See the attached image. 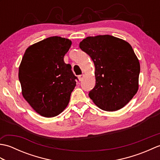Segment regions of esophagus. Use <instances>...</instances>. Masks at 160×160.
I'll return each mask as SVG.
<instances>
[{
  "label": "esophagus",
  "mask_w": 160,
  "mask_h": 160,
  "mask_svg": "<svg viewBox=\"0 0 160 160\" xmlns=\"http://www.w3.org/2000/svg\"><path fill=\"white\" fill-rule=\"evenodd\" d=\"M84 74L80 75V76H78V79H79L80 81H82V80L84 79Z\"/></svg>",
  "instance_id": "1"
}]
</instances>
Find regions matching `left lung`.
Returning a JSON list of instances; mask_svg holds the SVG:
<instances>
[{"instance_id":"left-lung-1","label":"left lung","mask_w":160,"mask_h":160,"mask_svg":"<svg viewBox=\"0 0 160 160\" xmlns=\"http://www.w3.org/2000/svg\"><path fill=\"white\" fill-rule=\"evenodd\" d=\"M95 65L96 85L89 96L101 109L115 111L138 92L140 62L130 44L110 35L89 36L80 42Z\"/></svg>"}]
</instances>
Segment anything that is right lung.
Wrapping results in <instances>:
<instances>
[{
	"label": "right lung",
	"mask_w": 160,
	"mask_h": 160,
	"mask_svg": "<svg viewBox=\"0 0 160 160\" xmlns=\"http://www.w3.org/2000/svg\"><path fill=\"white\" fill-rule=\"evenodd\" d=\"M70 40L52 36L29 46L19 66L18 78L23 98L36 113L55 117L65 109L77 77L64 56Z\"/></svg>",
	"instance_id": "add662e5"
}]
</instances>
